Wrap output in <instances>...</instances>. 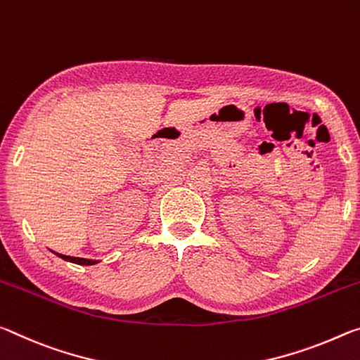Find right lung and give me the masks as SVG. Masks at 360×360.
Here are the masks:
<instances>
[{"instance_id":"1","label":"right lung","mask_w":360,"mask_h":360,"mask_svg":"<svg viewBox=\"0 0 360 360\" xmlns=\"http://www.w3.org/2000/svg\"><path fill=\"white\" fill-rule=\"evenodd\" d=\"M56 253V252H54ZM57 257H60L62 260L65 262H72V263H76V264H82V266H91V264H96L98 263L97 260H89V258H78V257H68V255H62V253H56Z\"/></svg>"}]
</instances>
